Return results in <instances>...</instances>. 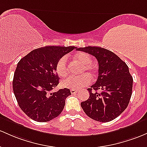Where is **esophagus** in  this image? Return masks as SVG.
<instances>
[{
    "instance_id": "1",
    "label": "esophagus",
    "mask_w": 147,
    "mask_h": 147,
    "mask_svg": "<svg viewBox=\"0 0 147 147\" xmlns=\"http://www.w3.org/2000/svg\"><path fill=\"white\" fill-rule=\"evenodd\" d=\"M70 92H71V93H72V94H75V93H77V91L76 89H71Z\"/></svg>"
}]
</instances>
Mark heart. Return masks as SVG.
Returning a JSON list of instances; mask_svg holds the SVG:
<instances>
[{
    "instance_id": "b5f03b06",
    "label": "heart",
    "mask_w": 147,
    "mask_h": 147,
    "mask_svg": "<svg viewBox=\"0 0 147 147\" xmlns=\"http://www.w3.org/2000/svg\"><path fill=\"white\" fill-rule=\"evenodd\" d=\"M74 59L83 65L81 69V73L87 72L91 76L96 75L97 67L91 63V58L89 54L85 52H77L74 56ZM56 71L57 75L61 77H64L67 75V59L65 56H62L58 61L56 65ZM89 75L87 73H84L80 76L69 77L63 80L61 84L64 88L79 89L91 84V79Z\"/></svg>"
}]
</instances>
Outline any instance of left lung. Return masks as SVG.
<instances>
[{
    "label": "left lung",
    "instance_id": "left-lung-1",
    "mask_svg": "<svg viewBox=\"0 0 147 147\" xmlns=\"http://www.w3.org/2000/svg\"><path fill=\"white\" fill-rule=\"evenodd\" d=\"M77 50L95 56L99 65L98 80L88 88L89 98L81 102L82 109L93 120L111 121L126 109L131 98L133 79L128 65L105 48L89 46Z\"/></svg>",
    "mask_w": 147,
    "mask_h": 147
}]
</instances>
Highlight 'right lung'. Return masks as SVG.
<instances>
[{
	"instance_id": "right-lung-1",
	"label": "right lung",
	"mask_w": 147,
	"mask_h": 147,
	"mask_svg": "<svg viewBox=\"0 0 147 147\" xmlns=\"http://www.w3.org/2000/svg\"><path fill=\"white\" fill-rule=\"evenodd\" d=\"M75 47L48 46L35 49L22 58L14 72L13 91L19 107L30 119L47 122L62 112L69 88L51 92L59 84L56 65Z\"/></svg>"
}]
</instances>
